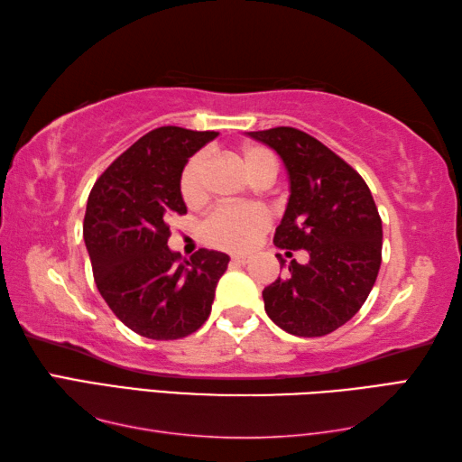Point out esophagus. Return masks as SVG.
Returning a JSON list of instances; mask_svg holds the SVG:
<instances>
[{
    "label": "esophagus",
    "mask_w": 462,
    "mask_h": 462,
    "mask_svg": "<svg viewBox=\"0 0 462 462\" xmlns=\"http://www.w3.org/2000/svg\"><path fill=\"white\" fill-rule=\"evenodd\" d=\"M232 262L238 263V266H246V263L250 262V256H244V254H234Z\"/></svg>",
    "instance_id": "1"
}]
</instances>
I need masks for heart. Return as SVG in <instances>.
<instances>
[{"mask_svg": "<svg viewBox=\"0 0 462 462\" xmlns=\"http://www.w3.org/2000/svg\"><path fill=\"white\" fill-rule=\"evenodd\" d=\"M242 161L254 180L262 176L278 174V159L268 146L246 144L242 149ZM204 172L206 154L196 152L184 164L180 174V194L186 204H199L204 199ZM270 224L268 214L258 206H220L202 226V236L210 246L222 250H248L266 232Z\"/></svg>", "mask_w": 462, "mask_h": 462, "instance_id": "heart-1", "label": "heart"}]
</instances>
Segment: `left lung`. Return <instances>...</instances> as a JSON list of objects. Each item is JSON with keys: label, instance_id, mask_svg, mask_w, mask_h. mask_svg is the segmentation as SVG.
<instances>
[{"label": "left lung", "instance_id": "1", "mask_svg": "<svg viewBox=\"0 0 462 462\" xmlns=\"http://www.w3.org/2000/svg\"><path fill=\"white\" fill-rule=\"evenodd\" d=\"M280 154L290 199L273 244L306 250L308 263L263 288V308L283 331L321 337L347 323L365 303L381 266L383 228L369 186L326 144L293 126L248 133ZM280 266H286L278 254Z\"/></svg>", "mask_w": 462, "mask_h": 462}]
</instances>
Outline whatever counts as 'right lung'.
Listing matches in <instances>:
<instances>
[{"label": "right lung", "mask_w": 462, "mask_h": 462, "mask_svg": "<svg viewBox=\"0 0 462 462\" xmlns=\"http://www.w3.org/2000/svg\"><path fill=\"white\" fill-rule=\"evenodd\" d=\"M214 131L159 126L97 179L83 222L95 283L126 328L149 339H180L208 319L228 268L222 252L182 260L169 248L171 218L186 214L180 174Z\"/></svg>", "instance_id": "add662e5"}]
</instances>
